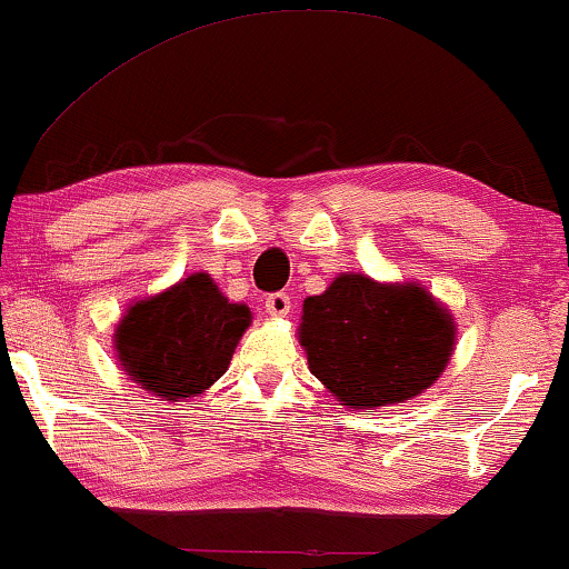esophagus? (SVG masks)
<instances>
[{"label":"esophagus","mask_w":569,"mask_h":569,"mask_svg":"<svg viewBox=\"0 0 569 569\" xmlns=\"http://www.w3.org/2000/svg\"><path fill=\"white\" fill-rule=\"evenodd\" d=\"M290 308H292V300H290V295H287V292H271L267 298V313L269 316L282 318V316L290 313Z\"/></svg>","instance_id":"34e87169"}]
</instances>
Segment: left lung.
I'll return each mask as SVG.
<instances>
[{
    "label": "left lung",
    "mask_w": 569,
    "mask_h": 569,
    "mask_svg": "<svg viewBox=\"0 0 569 569\" xmlns=\"http://www.w3.org/2000/svg\"><path fill=\"white\" fill-rule=\"evenodd\" d=\"M310 372L349 409L415 399L442 376L456 326L417 282L380 284L339 274L302 302L298 329Z\"/></svg>",
    "instance_id": "obj_1"
}]
</instances>
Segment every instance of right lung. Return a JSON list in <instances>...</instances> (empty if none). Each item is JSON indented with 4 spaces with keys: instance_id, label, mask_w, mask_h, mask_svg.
Returning <instances> with one entry per match:
<instances>
[{
    "instance_id": "right-lung-1",
    "label": "right lung",
    "mask_w": 569,
    "mask_h": 569,
    "mask_svg": "<svg viewBox=\"0 0 569 569\" xmlns=\"http://www.w3.org/2000/svg\"><path fill=\"white\" fill-rule=\"evenodd\" d=\"M251 310L230 302L204 271L139 300L116 326L113 347L127 376L166 401L204 393L224 376Z\"/></svg>"
}]
</instances>
